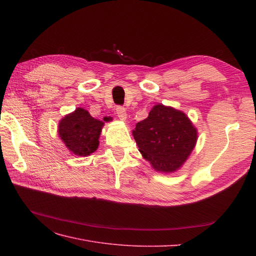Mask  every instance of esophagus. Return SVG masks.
I'll list each match as a JSON object with an SVG mask.
<instances>
[{"label": "esophagus", "instance_id": "esophagus-1", "mask_svg": "<svg viewBox=\"0 0 256 256\" xmlns=\"http://www.w3.org/2000/svg\"><path fill=\"white\" fill-rule=\"evenodd\" d=\"M116 116H118L120 120L125 122L127 120V112H126L125 108H122V106L116 108Z\"/></svg>", "mask_w": 256, "mask_h": 256}]
</instances>
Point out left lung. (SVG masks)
<instances>
[{"instance_id":"1","label":"left lung","mask_w":256,"mask_h":256,"mask_svg":"<svg viewBox=\"0 0 256 256\" xmlns=\"http://www.w3.org/2000/svg\"><path fill=\"white\" fill-rule=\"evenodd\" d=\"M132 136L154 171L174 173L194 150L198 129L182 111L158 104L144 120L136 124Z\"/></svg>"}]
</instances>
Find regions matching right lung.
<instances>
[{"label":"right lung","instance_id":"add662e5","mask_svg":"<svg viewBox=\"0 0 256 256\" xmlns=\"http://www.w3.org/2000/svg\"><path fill=\"white\" fill-rule=\"evenodd\" d=\"M104 122H109V118L99 120L88 110L76 108L60 120L58 134L72 154L86 157L97 150Z\"/></svg>","mask_w":256,"mask_h":256}]
</instances>
